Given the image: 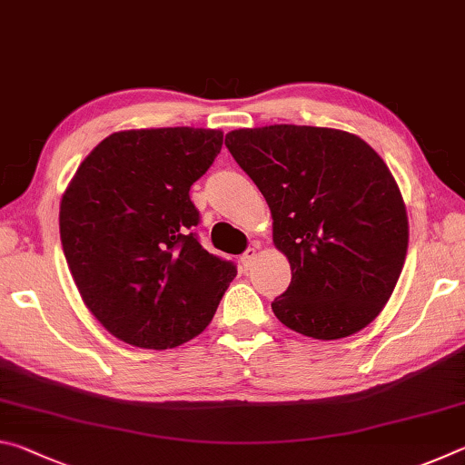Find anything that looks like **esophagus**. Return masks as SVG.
<instances>
[{
    "mask_svg": "<svg viewBox=\"0 0 465 465\" xmlns=\"http://www.w3.org/2000/svg\"><path fill=\"white\" fill-rule=\"evenodd\" d=\"M256 254H258L256 248H248V250L242 254V258H240L242 264L246 266V269H250V266L254 264V261H256Z\"/></svg>",
    "mask_w": 465,
    "mask_h": 465,
    "instance_id": "34e87169",
    "label": "esophagus"
}]
</instances>
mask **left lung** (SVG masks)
<instances>
[{"mask_svg":"<svg viewBox=\"0 0 465 465\" xmlns=\"http://www.w3.org/2000/svg\"><path fill=\"white\" fill-rule=\"evenodd\" d=\"M272 213L291 282L272 312L318 341L359 332L388 303L408 250V217L383 160L351 133L271 124L225 135Z\"/></svg>","mask_w":465,"mask_h":465,"instance_id":"8db88e82","label":"left lung"}]
</instances>
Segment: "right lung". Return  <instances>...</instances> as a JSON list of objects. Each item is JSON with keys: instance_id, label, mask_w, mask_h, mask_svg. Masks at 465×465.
<instances>
[{"instance_id": "1", "label": "right lung", "mask_w": 465, "mask_h": 465, "mask_svg": "<svg viewBox=\"0 0 465 465\" xmlns=\"http://www.w3.org/2000/svg\"><path fill=\"white\" fill-rule=\"evenodd\" d=\"M222 145L215 129L113 133L63 194L69 271L88 310L123 342L163 351L199 336L238 274L201 246L188 194Z\"/></svg>"}]
</instances>
